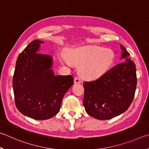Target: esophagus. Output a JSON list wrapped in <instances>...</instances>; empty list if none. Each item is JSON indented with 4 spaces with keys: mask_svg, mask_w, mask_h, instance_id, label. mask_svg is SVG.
I'll return each mask as SVG.
<instances>
[{
    "mask_svg": "<svg viewBox=\"0 0 149 149\" xmlns=\"http://www.w3.org/2000/svg\"><path fill=\"white\" fill-rule=\"evenodd\" d=\"M74 81L75 84H80V83H81V80H80V79L79 77L75 78Z\"/></svg>",
    "mask_w": 149,
    "mask_h": 149,
    "instance_id": "1",
    "label": "esophagus"
}]
</instances>
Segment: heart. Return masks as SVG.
I'll use <instances>...</instances> for the list:
<instances>
[{
  "instance_id": "1",
  "label": "heart",
  "mask_w": 149,
  "mask_h": 149,
  "mask_svg": "<svg viewBox=\"0 0 149 149\" xmlns=\"http://www.w3.org/2000/svg\"><path fill=\"white\" fill-rule=\"evenodd\" d=\"M63 62L79 66L80 76L86 80L100 78L107 71L114 59V52L110 48L83 46L69 48L67 57L62 56Z\"/></svg>"
}]
</instances>
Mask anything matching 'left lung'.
I'll list each match as a JSON object with an SVG mask.
<instances>
[{
    "label": "left lung",
    "mask_w": 149,
    "mask_h": 149,
    "mask_svg": "<svg viewBox=\"0 0 149 149\" xmlns=\"http://www.w3.org/2000/svg\"><path fill=\"white\" fill-rule=\"evenodd\" d=\"M123 61L98 79L84 83L83 105L90 116L109 120L127 110L134 98L137 86L136 68L130 54L120 44Z\"/></svg>",
    "instance_id": "left-lung-1"
}]
</instances>
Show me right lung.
I'll return each instance as SVG.
<instances>
[{"instance_id":"add662e5","label":"right lung","mask_w":149,"mask_h":149,"mask_svg":"<svg viewBox=\"0 0 149 149\" xmlns=\"http://www.w3.org/2000/svg\"><path fill=\"white\" fill-rule=\"evenodd\" d=\"M42 43L33 40L19 55L12 81L18 111L38 120L59 113L63 97L74 84L71 75L54 74L52 57L38 52Z\"/></svg>"}]
</instances>
